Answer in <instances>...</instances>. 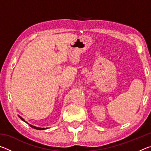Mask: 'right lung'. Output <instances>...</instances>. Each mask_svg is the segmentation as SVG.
<instances>
[{
	"instance_id": "add662e5",
	"label": "right lung",
	"mask_w": 151,
	"mask_h": 151,
	"mask_svg": "<svg viewBox=\"0 0 151 151\" xmlns=\"http://www.w3.org/2000/svg\"><path fill=\"white\" fill-rule=\"evenodd\" d=\"M19 116V118L22 120V121H23L24 122H26L24 121V120L22 118L21 116ZM27 123H28V122H27ZM29 124V123H28ZM30 125V127H32V128H33V129H37V130H45V128H39V127H35V126H33V125H31V124H29Z\"/></svg>"
}]
</instances>
